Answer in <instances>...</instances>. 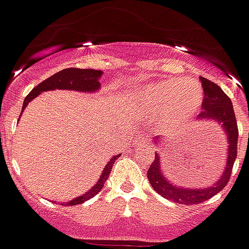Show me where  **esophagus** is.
<instances>
[{
	"instance_id": "34e87169",
	"label": "esophagus",
	"mask_w": 249,
	"mask_h": 249,
	"mask_svg": "<svg viewBox=\"0 0 249 249\" xmlns=\"http://www.w3.org/2000/svg\"><path fill=\"white\" fill-rule=\"evenodd\" d=\"M132 136H133V142H135V144H140V145H144V144L147 142V137L142 136V135H139V133H133Z\"/></svg>"
}]
</instances>
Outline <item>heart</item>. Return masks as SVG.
Returning a JSON list of instances; mask_svg holds the SVG:
<instances>
[{"label":"heart","instance_id":"obj_1","mask_svg":"<svg viewBox=\"0 0 249 249\" xmlns=\"http://www.w3.org/2000/svg\"><path fill=\"white\" fill-rule=\"evenodd\" d=\"M202 97L201 85L183 78L142 86L132 94V100L142 117L159 116L166 125H179L197 113Z\"/></svg>","mask_w":249,"mask_h":249}]
</instances>
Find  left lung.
<instances>
[{"instance_id":"1","label":"left lung","mask_w":249,"mask_h":249,"mask_svg":"<svg viewBox=\"0 0 249 249\" xmlns=\"http://www.w3.org/2000/svg\"><path fill=\"white\" fill-rule=\"evenodd\" d=\"M201 82H202L203 89V102L202 110L198 114V120H215L217 123L222 124V128L228 136V142H229L227 167L222 177L212 187H203L199 190L174 186L171 182H168L164 178V175L161 173L160 158L158 154H155V160L152 161V164L149 166L147 171L149 183L158 194H160L161 197H164L166 199L182 203V205H197V203L205 202L206 199H210L217 193H220L231 179L232 168L237 156L239 128H237V121H236L231 98L222 91L218 85H215L209 79L201 78Z\"/></svg>"}]
</instances>
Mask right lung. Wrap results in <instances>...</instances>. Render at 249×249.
Masks as SVG:
<instances>
[{"label":"right lung","instance_id":"right-lung-1","mask_svg":"<svg viewBox=\"0 0 249 249\" xmlns=\"http://www.w3.org/2000/svg\"><path fill=\"white\" fill-rule=\"evenodd\" d=\"M101 75H102V71L93 70V69H64V70L59 71L56 74L51 75L46 81L39 83L25 97L24 104H22V109L27 107L28 102L34 100L36 95H39L41 91H47V90L69 89V90H78V91H94V90L100 88ZM119 158L120 155H116V156H113L112 159L109 160V163L105 166L104 171H102L100 180L93 186V189H90L86 194L79 196L78 198L72 199L70 202L64 203V205H69V206L79 205V203H83L85 201L90 199V198L95 197L101 191V189L104 187V183L107 182V178L110 177V171H112L113 164H114V161L117 160Z\"/></svg>","mask_w":249,"mask_h":249}]
</instances>
